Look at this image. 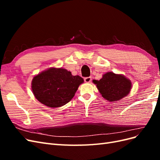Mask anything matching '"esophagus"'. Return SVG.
<instances>
[{
	"label": "esophagus",
	"mask_w": 160,
	"mask_h": 160,
	"mask_svg": "<svg viewBox=\"0 0 160 160\" xmlns=\"http://www.w3.org/2000/svg\"><path fill=\"white\" fill-rule=\"evenodd\" d=\"M91 77H85L84 78V81L86 83H90L91 81Z\"/></svg>",
	"instance_id": "obj_1"
}]
</instances>
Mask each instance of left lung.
Masks as SVG:
<instances>
[{"label":"left lung","mask_w":160,"mask_h":160,"mask_svg":"<svg viewBox=\"0 0 160 160\" xmlns=\"http://www.w3.org/2000/svg\"><path fill=\"white\" fill-rule=\"evenodd\" d=\"M100 93L109 101H116L128 95L132 89L130 80L122 75H116L108 72L99 81L94 80Z\"/></svg>","instance_id":"8db88e82"}]
</instances>
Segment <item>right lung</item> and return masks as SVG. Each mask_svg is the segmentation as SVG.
I'll return each mask as SVG.
<instances>
[{
    "label": "right lung",
    "mask_w": 160,
    "mask_h": 160,
    "mask_svg": "<svg viewBox=\"0 0 160 160\" xmlns=\"http://www.w3.org/2000/svg\"><path fill=\"white\" fill-rule=\"evenodd\" d=\"M83 79L65 69L50 68L34 77L32 90L36 99L49 108H59L73 98Z\"/></svg>",
    "instance_id": "add662e5"
}]
</instances>
